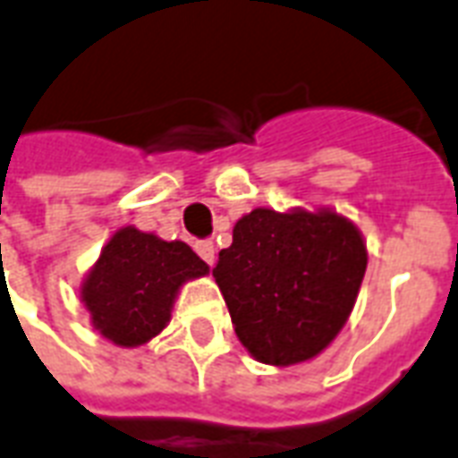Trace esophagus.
<instances>
[{"mask_svg": "<svg viewBox=\"0 0 458 458\" xmlns=\"http://www.w3.org/2000/svg\"><path fill=\"white\" fill-rule=\"evenodd\" d=\"M196 255L201 257L203 262L206 264H213V259H216V247H213L211 240H199L194 245Z\"/></svg>", "mask_w": 458, "mask_h": 458, "instance_id": "esophagus-1", "label": "esophagus"}]
</instances>
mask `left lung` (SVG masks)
Wrapping results in <instances>:
<instances>
[{"label":"left lung","mask_w":458,"mask_h":458,"mask_svg":"<svg viewBox=\"0 0 458 458\" xmlns=\"http://www.w3.org/2000/svg\"><path fill=\"white\" fill-rule=\"evenodd\" d=\"M367 262L359 228L333 208H255L235 223L213 276L245 350L291 367L318 357L344 327Z\"/></svg>","instance_id":"1"}]
</instances>
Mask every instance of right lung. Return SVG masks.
Here are the masks:
<instances>
[{"instance_id": "obj_1", "label": "right lung", "mask_w": 458, "mask_h": 458, "mask_svg": "<svg viewBox=\"0 0 458 458\" xmlns=\"http://www.w3.org/2000/svg\"><path fill=\"white\" fill-rule=\"evenodd\" d=\"M208 274V264L182 240L125 225L101 247L80 289L94 330L118 347H140L167 327L186 281Z\"/></svg>"}]
</instances>
